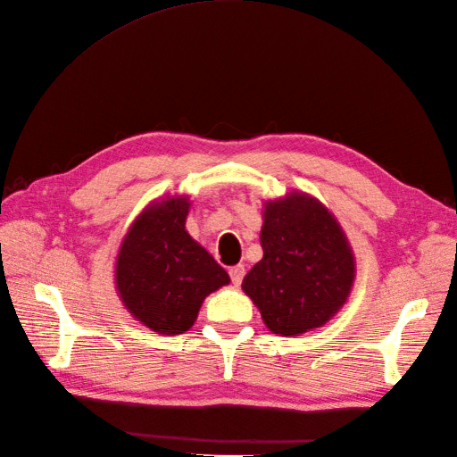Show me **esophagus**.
<instances>
[{
  "label": "esophagus",
  "instance_id": "1",
  "mask_svg": "<svg viewBox=\"0 0 457 457\" xmlns=\"http://www.w3.org/2000/svg\"><path fill=\"white\" fill-rule=\"evenodd\" d=\"M228 274H230V280H232V284L238 287V286L242 284V278H244V274H245V269H244V265H237V267H230Z\"/></svg>",
  "mask_w": 457,
  "mask_h": 457
}]
</instances>
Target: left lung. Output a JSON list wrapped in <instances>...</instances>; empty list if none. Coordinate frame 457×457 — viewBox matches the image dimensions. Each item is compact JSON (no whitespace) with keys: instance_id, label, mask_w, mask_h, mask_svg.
Listing matches in <instances>:
<instances>
[{"instance_id":"obj_1","label":"left lung","mask_w":457,"mask_h":457,"mask_svg":"<svg viewBox=\"0 0 457 457\" xmlns=\"http://www.w3.org/2000/svg\"><path fill=\"white\" fill-rule=\"evenodd\" d=\"M262 210V259L242 289L262 322L286 337L322 328L347 303L356 261L347 234L328 207L292 190Z\"/></svg>"}]
</instances>
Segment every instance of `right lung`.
Listing matches in <instances>:
<instances>
[{
    "mask_svg": "<svg viewBox=\"0 0 457 457\" xmlns=\"http://www.w3.org/2000/svg\"><path fill=\"white\" fill-rule=\"evenodd\" d=\"M188 210V196L148 204L116 257V292L123 307L162 336L185 334L204 299L230 282L227 270L187 232Z\"/></svg>",
    "mask_w": 457,
    "mask_h": 457,
    "instance_id": "1",
    "label": "right lung"
}]
</instances>
